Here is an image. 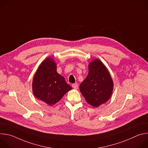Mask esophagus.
<instances>
[{
    "label": "esophagus",
    "mask_w": 148,
    "mask_h": 148,
    "mask_svg": "<svg viewBox=\"0 0 148 148\" xmlns=\"http://www.w3.org/2000/svg\"><path fill=\"white\" fill-rule=\"evenodd\" d=\"M72 87H73V88L74 89H75V90L78 89V84H77V83L73 84V85H72Z\"/></svg>",
    "instance_id": "obj_1"
}]
</instances>
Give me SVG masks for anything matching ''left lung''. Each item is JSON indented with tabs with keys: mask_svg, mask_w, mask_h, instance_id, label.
Returning a JSON list of instances; mask_svg holds the SVG:
<instances>
[{
	"mask_svg": "<svg viewBox=\"0 0 148 148\" xmlns=\"http://www.w3.org/2000/svg\"><path fill=\"white\" fill-rule=\"evenodd\" d=\"M113 88V81L107 67L99 59L93 60L89 64L87 77L79 86L86 101L97 108L110 99Z\"/></svg>",
	"mask_w": 148,
	"mask_h": 148,
	"instance_id": "left-lung-1",
	"label": "left lung"
}]
</instances>
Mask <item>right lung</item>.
Here are the masks:
<instances>
[{"label":"right lung","instance_id":"1","mask_svg":"<svg viewBox=\"0 0 148 148\" xmlns=\"http://www.w3.org/2000/svg\"><path fill=\"white\" fill-rule=\"evenodd\" d=\"M33 92L38 99L49 105L59 101L72 87L57 72L54 60L48 57L42 62L33 77Z\"/></svg>","mask_w":148,"mask_h":148}]
</instances>
